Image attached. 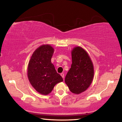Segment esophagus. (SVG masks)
Segmentation results:
<instances>
[{
  "mask_svg": "<svg viewBox=\"0 0 122 122\" xmlns=\"http://www.w3.org/2000/svg\"><path fill=\"white\" fill-rule=\"evenodd\" d=\"M60 75H61V76H62V78H64V76H65V74H64L63 73H61Z\"/></svg>",
  "mask_w": 122,
  "mask_h": 122,
  "instance_id": "esophagus-1",
  "label": "esophagus"
}]
</instances>
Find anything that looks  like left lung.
<instances>
[{"label":"left lung","instance_id":"obj_1","mask_svg":"<svg viewBox=\"0 0 122 122\" xmlns=\"http://www.w3.org/2000/svg\"><path fill=\"white\" fill-rule=\"evenodd\" d=\"M72 64L65 77L71 92L79 94L90 86L94 77L93 64L86 51L80 47L71 51Z\"/></svg>","mask_w":122,"mask_h":122}]
</instances>
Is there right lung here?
Instances as JSON below:
<instances>
[{"label":"right lung","instance_id":"obj_1","mask_svg":"<svg viewBox=\"0 0 122 122\" xmlns=\"http://www.w3.org/2000/svg\"><path fill=\"white\" fill-rule=\"evenodd\" d=\"M53 53L54 49L50 45H42L34 51L28 63L29 81L35 89L42 95H48L55 84L63 81L51 62Z\"/></svg>","mask_w":122,"mask_h":122}]
</instances>
